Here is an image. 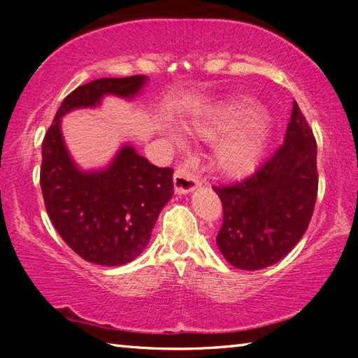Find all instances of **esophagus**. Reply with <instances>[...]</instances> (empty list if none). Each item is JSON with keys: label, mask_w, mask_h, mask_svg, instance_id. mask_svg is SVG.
<instances>
[{"label": "esophagus", "mask_w": 358, "mask_h": 358, "mask_svg": "<svg viewBox=\"0 0 358 358\" xmlns=\"http://www.w3.org/2000/svg\"><path fill=\"white\" fill-rule=\"evenodd\" d=\"M201 185V180L192 171V162L187 161L177 167L173 175V186L177 194H189Z\"/></svg>", "instance_id": "obj_1"}]
</instances>
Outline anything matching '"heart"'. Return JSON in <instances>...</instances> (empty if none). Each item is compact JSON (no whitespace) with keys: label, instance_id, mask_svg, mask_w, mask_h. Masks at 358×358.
<instances>
[{"label":"heart","instance_id":"b5f03b06","mask_svg":"<svg viewBox=\"0 0 358 358\" xmlns=\"http://www.w3.org/2000/svg\"><path fill=\"white\" fill-rule=\"evenodd\" d=\"M251 101L237 98L210 107L191 123V131L205 141L224 136L215 150L217 169L229 177H241L251 172L262 155L268 115L254 108Z\"/></svg>","mask_w":358,"mask_h":358}]
</instances>
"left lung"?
<instances>
[{"label":"left lung","instance_id":"1","mask_svg":"<svg viewBox=\"0 0 358 358\" xmlns=\"http://www.w3.org/2000/svg\"><path fill=\"white\" fill-rule=\"evenodd\" d=\"M317 145L296 102L284 143L250 178L215 186L222 202L216 245L230 265L260 270L299 243L317 197Z\"/></svg>","mask_w":358,"mask_h":358}]
</instances>
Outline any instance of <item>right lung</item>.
I'll return each mask as SVG.
<instances>
[{
  "instance_id": "1",
  "label": "right lung",
  "mask_w": 358,
  "mask_h": 358,
  "mask_svg": "<svg viewBox=\"0 0 358 358\" xmlns=\"http://www.w3.org/2000/svg\"><path fill=\"white\" fill-rule=\"evenodd\" d=\"M147 80V76L98 78L76 88L42 142L41 189L47 213L66 245L96 265L118 266L141 256L173 196V169L150 164L124 143L108 166L83 171L66 147L62 120L76 108L98 107L108 94L134 99Z\"/></svg>"
}]
</instances>
